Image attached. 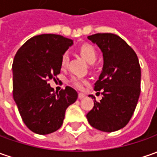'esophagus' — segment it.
Listing matches in <instances>:
<instances>
[{"label":"esophagus","mask_w":157,"mask_h":157,"mask_svg":"<svg viewBox=\"0 0 157 157\" xmlns=\"http://www.w3.org/2000/svg\"><path fill=\"white\" fill-rule=\"evenodd\" d=\"M84 97H85V95H84V94H82V93H79V95H78L79 99H82V98H84Z\"/></svg>","instance_id":"1"}]
</instances>
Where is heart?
<instances>
[{"mask_svg":"<svg viewBox=\"0 0 157 157\" xmlns=\"http://www.w3.org/2000/svg\"><path fill=\"white\" fill-rule=\"evenodd\" d=\"M80 52L82 56L86 60V62H89L90 64L94 63L96 61L97 58V55H96V51L94 48V47H92L89 44H84L80 48ZM68 60H69V56L68 54L66 52L62 55V59H61V66L62 68H66L68 63ZM70 83L73 85L74 87H75L76 89H82L83 88L84 83L86 82L85 80H82L81 78H77V77H72L70 79Z\"/></svg>","mask_w":157,"mask_h":157,"instance_id":"1","label":"heart"}]
</instances>
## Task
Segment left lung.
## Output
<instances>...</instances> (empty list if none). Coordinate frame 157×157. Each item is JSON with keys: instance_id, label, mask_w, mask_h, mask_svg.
I'll use <instances>...</instances> for the list:
<instances>
[{"instance_id": "1", "label": "left lung", "mask_w": 157, "mask_h": 157, "mask_svg": "<svg viewBox=\"0 0 157 157\" xmlns=\"http://www.w3.org/2000/svg\"><path fill=\"white\" fill-rule=\"evenodd\" d=\"M88 39L99 47L103 67L95 83V91L102 90L100 101L87 114L93 128L114 132L124 128L132 117L141 93V68L137 56L127 42L114 34H95Z\"/></svg>"}]
</instances>
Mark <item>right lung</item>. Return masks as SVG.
<instances>
[{
    "label": "right lung",
    "instance_id": "obj_1",
    "mask_svg": "<svg viewBox=\"0 0 157 157\" xmlns=\"http://www.w3.org/2000/svg\"><path fill=\"white\" fill-rule=\"evenodd\" d=\"M72 45L73 40L62 35H36L20 48L14 58V100L26 126L38 135L59 129L67 108L78 97L71 87L57 93L48 82L60 74L62 55Z\"/></svg>",
    "mask_w": 157,
    "mask_h": 157
}]
</instances>
